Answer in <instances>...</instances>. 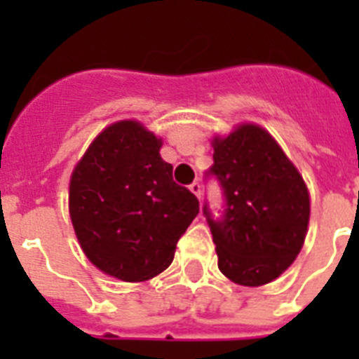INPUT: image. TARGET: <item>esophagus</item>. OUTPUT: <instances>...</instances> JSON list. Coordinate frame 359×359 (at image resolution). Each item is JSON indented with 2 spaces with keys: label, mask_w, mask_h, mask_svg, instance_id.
Here are the masks:
<instances>
[{
  "label": "esophagus",
  "mask_w": 359,
  "mask_h": 359,
  "mask_svg": "<svg viewBox=\"0 0 359 359\" xmlns=\"http://www.w3.org/2000/svg\"><path fill=\"white\" fill-rule=\"evenodd\" d=\"M190 190L194 191V194H196V196L199 197V199H201V184H199L197 180H196V182H191V184H190Z\"/></svg>",
  "instance_id": "esophagus-1"
}]
</instances>
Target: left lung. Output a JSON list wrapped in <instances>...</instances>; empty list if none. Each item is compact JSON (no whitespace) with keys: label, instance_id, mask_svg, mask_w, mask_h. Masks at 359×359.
Instances as JSON below:
<instances>
[{"label":"left lung","instance_id":"left-lung-1","mask_svg":"<svg viewBox=\"0 0 359 359\" xmlns=\"http://www.w3.org/2000/svg\"><path fill=\"white\" fill-rule=\"evenodd\" d=\"M214 163L205 179L222 188L224 210L205 201L218 268L245 287L270 283L300 253L309 224V194L298 169L266 130L242 124L214 140Z\"/></svg>","mask_w":359,"mask_h":359}]
</instances>
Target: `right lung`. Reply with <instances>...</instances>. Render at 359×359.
<instances>
[{"label": "right lung", "instance_id": "right-lung-1", "mask_svg": "<svg viewBox=\"0 0 359 359\" xmlns=\"http://www.w3.org/2000/svg\"><path fill=\"white\" fill-rule=\"evenodd\" d=\"M162 141L135 121L104 130L70 179L69 208L87 259L123 281H145L171 264L199 201L173 180Z\"/></svg>", "mask_w": 359, "mask_h": 359}]
</instances>
